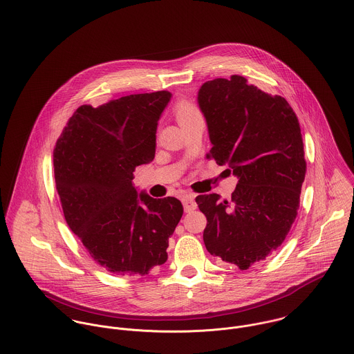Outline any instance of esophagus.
<instances>
[{"mask_svg":"<svg viewBox=\"0 0 354 354\" xmlns=\"http://www.w3.org/2000/svg\"><path fill=\"white\" fill-rule=\"evenodd\" d=\"M183 204H184L185 212H191V211H194V209L198 208V204L195 202V195H192V194L187 195V196L183 199Z\"/></svg>","mask_w":354,"mask_h":354,"instance_id":"1","label":"esophagus"}]
</instances>
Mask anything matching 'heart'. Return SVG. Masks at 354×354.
<instances>
[{
    "label": "heart",
    "instance_id": "obj_1",
    "mask_svg": "<svg viewBox=\"0 0 354 354\" xmlns=\"http://www.w3.org/2000/svg\"><path fill=\"white\" fill-rule=\"evenodd\" d=\"M198 113H199L198 109L191 102L180 101L177 102L174 106V114H176V118L178 122H183L184 120L191 118Z\"/></svg>",
    "mask_w": 354,
    "mask_h": 354
}]
</instances>
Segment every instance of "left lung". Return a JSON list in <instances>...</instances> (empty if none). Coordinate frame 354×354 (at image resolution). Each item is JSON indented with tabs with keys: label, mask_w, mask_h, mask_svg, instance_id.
<instances>
[{
	"label": "left lung",
	"mask_w": 354,
	"mask_h": 354,
	"mask_svg": "<svg viewBox=\"0 0 354 354\" xmlns=\"http://www.w3.org/2000/svg\"><path fill=\"white\" fill-rule=\"evenodd\" d=\"M198 103L212 149L207 158L229 165L239 178L232 202L199 195L207 218V251L248 270L275 251L300 205L306 162L300 124L288 101L233 75L205 82Z\"/></svg>",
	"instance_id": "1"
}]
</instances>
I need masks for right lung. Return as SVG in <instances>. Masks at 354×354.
Segmentation results:
<instances>
[{"mask_svg":"<svg viewBox=\"0 0 354 354\" xmlns=\"http://www.w3.org/2000/svg\"><path fill=\"white\" fill-rule=\"evenodd\" d=\"M169 91L80 106L54 149V178L65 221L91 257L115 275L143 277L167 260L184 208L176 198L138 194L136 166L155 156Z\"/></svg>","mask_w":354,"mask_h":354,"instance_id":"add662e5","label":"right lung"}]
</instances>
